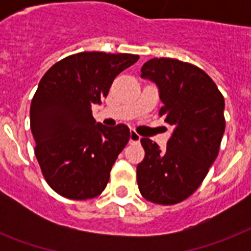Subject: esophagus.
Listing matches in <instances>:
<instances>
[{"instance_id": "1", "label": "esophagus", "mask_w": 251, "mask_h": 251, "mask_svg": "<svg viewBox=\"0 0 251 251\" xmlns=\"http://www.w3.org/2000/svg\"><path fill=\"white\" fill-rule=\"evenodd\" d=\"M139 141H141V135H139L137 131L131 130V131H130V142H131V143H137V142Z\"/></svg>"}]
</instances>
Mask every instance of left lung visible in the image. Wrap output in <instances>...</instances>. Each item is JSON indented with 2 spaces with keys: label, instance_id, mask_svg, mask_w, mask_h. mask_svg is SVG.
Returning <instances> with one entry per match:
<instances>
[{
  "label": "left lung",
  "instance_id": "8db88e82",
  "mask_svg": "<svg viewBox=\"0 0 251 251\" xmlns=\"http://www.w3.org/2000/svg\"><path fill=\"white\" fill-rule=\"evenodd\" d=\"M155 82L164 105L159 116L175 127L167 150L142 138L145 159L137 182L149 202L171 206L194 193L218 157L226 130L224 98L215 82L195 65L175 58H152L141 69Z\"/></svg>",
  "mask_w": 251,
  "mask_h": 251
}]
</instances>
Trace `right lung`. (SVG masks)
I'll use <instances>...</instances> for the list:
<instances>
[{
	"mask_svg": "<svg viewBox=\"0 0 251 251\" xmlns=\"http://www.w3.org/2000/svg\"><path fill=\"white\" fill-rule=\"evenodd\" d=\"M139 60L129 53L80 52L56 62L41 78L29 109L35 155L48 185L65 198L98 197L130 139L124 124H96L100 104L114 78Z\"/></svg>",
	"mask_w": 251,
	"mask_h": 251,
	"instance_id": "add662e5",
	"label": "right lung"
}]
</instances>
